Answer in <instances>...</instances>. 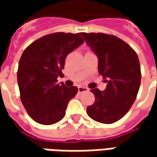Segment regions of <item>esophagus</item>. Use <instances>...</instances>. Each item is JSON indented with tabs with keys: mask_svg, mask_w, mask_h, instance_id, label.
<instances>
[{
	"mask_svg": "<svg viewBox=\"0 0 157 157\" xmlns=\"http://www.w3.org/2000/svg\"><path fill=\"white\" fill-rule=\"evenodd\" d=\"M89 91V89L87 87H83V86H80V87H78V93L80 94V93H85V92H88Z\"/></svg>",
	"mask_w": 157,
	"mask_h": 157,
	"instance_id": "esophagus-1",
	"label": "esophagus"
}]
</instances>
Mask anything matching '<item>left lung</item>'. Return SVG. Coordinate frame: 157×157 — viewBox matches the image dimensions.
<instances>
[{"instance_id":"1","label":"left lung","mask_w":157,"mask_h":157,"mask_svg":"<svg viewBox=\"0 0 157 157\" xmlns=\"http://www.w3.org/2000/svg\"><path fill=\"white\" fill-rule=\"evenodd\" d=\"M99 58V73L105 90L91 89L95 101L88 105L89 117L104 124L118 121L128 112L138 94L142 73L136 52L123 40L104 33H80Z\"/></svg>"}]
</instances>
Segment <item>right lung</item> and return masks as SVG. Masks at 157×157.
Returning <instances> with one entry per match:
<instances>
[{
	"label": "right lung",
	"instance_id": "add662e5",
	"mask_svg": "<svg viewBox=\"0 0 157 157\" xmlns=\"http://www.w3.org/2000/svg\"><path fill=\"white\" fill-rule=\"evenodd\" d=\"M84 43L80 33L56 32L34 41L22 52L18 64L20 98L28 114L37 123L52 125L61 121L77 86L57 83L65 58Z\"/></svg>",
	"mask_w": 157,
	"mask_h": 157
}]
</instances>
